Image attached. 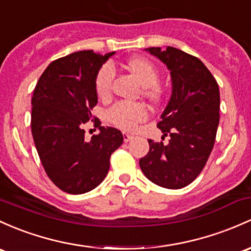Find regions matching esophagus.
<instances>
[{
  "mask_svg": "<svg viewBox=\"0 0 251 251\" xmlns=\"http://www.w3.org/2000/svg\"><path fill=\"white\" fill-rule=\"evenodd\" d=\"M133 139H134V135H130V134L128 133H123V140H125V142H129Z\"/></svg>",
  "mask_w": 251,
  "mask_h": 251,
  "instance_id": "34e87169",
  "label": "esophagus"
}]
</instances>
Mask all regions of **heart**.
Returning a JSON list of instances; mask_svg holds the SVG:
<instances>
[{"label": "heart", "instance_id": "1", "mask_svg": "<svg viewBox=\"0 0 251 251\" xmlns=\"http://www.w3.org/2000/svg\"><path fill=\"white\" fill-rule=\"evenodd\" d=\"M126 68L139 79L144 86V96L153 103H159L163 98V88L158 83L159 72L154 63L144 57H134L126 62ZM116 69L114 64L107 62L96 77V91L100 98H107L111 94ZM148 111L144 104L117 101L107 110V120L110 123L126 131L135 130L140 123L145 122Z\"/></svg>", "mask_w": 251, "mask_h": 251}]
</instances>
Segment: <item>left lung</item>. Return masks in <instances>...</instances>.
I'll return each mask as SVG.
<instances>
[{
  "label": "left lung",
  "mask_w": 251,
  "mask_h": 251,
  "mask_svg": "<svg viewBox=\"0 0 251 251\" xmlns=\"http://www.w3.org/2000/svg\"><path fill=\"white\" fill-rule=\"evenodd\" d=\"M146 50L171 73L172 96L157 125L171 139L169 144L148 140L150 152L140 159V168L159 187L180 189L200 175L214 146L220 118L219 86L195 56L172 47Z\"/></svg>",
  "instance_id": "obj_1"
}]
</instances>
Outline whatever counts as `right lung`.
Instances as JSON below:
<instances>
[{
    "label": "right lung",
    "mask_w": 251,
    "mask_h": 251,
    "mask_svg": "<svg viewBox=\"0 0 251 251\" xmlns=\"http://www.w3.org/2000/svg\"><path fill=\"white\" fill-rule=\"evenodd\" d=\"M115 52L99 55L77 51L51 62L39 77L32 97L31 130L48 177L68 194H83L106 177L110 157L122 145L123 135L112 126L85 139L82 126L92 118L98 103L96 77Z\"/></svg>",
    "instance_id": "1"
}]
</instances>
